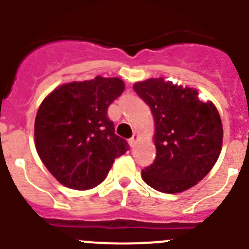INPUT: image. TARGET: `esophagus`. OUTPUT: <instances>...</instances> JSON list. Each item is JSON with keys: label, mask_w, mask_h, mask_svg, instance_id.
Instances as JSON below:
<instances>
[{"label": "esophagus", "mask_w": 249, "mask_h": 249, "mask_svg": "<svg viewBox=\"0 0 249 249\" xmlns=\"http://www.w3.org/2000/svg\"><path fill=\"white\" fill-rule=\"evenodd\" d=\"M138 138H139L138 134H134V135H132V138L129 140V142H130V145H131V147H134V146H135L136 141H138Z\"/></svg>", "instance_id": "1"}]
</instances>
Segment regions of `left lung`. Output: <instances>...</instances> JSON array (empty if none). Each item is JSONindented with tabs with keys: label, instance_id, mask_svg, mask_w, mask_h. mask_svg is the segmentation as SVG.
Here are the masks:
<instances>
[{
	"label": "left lung",
	"instance_id": "left-lung-1",
	"mask_svg": "<svg viewBox=\"0 0 249 249\" xmlns=\"http://www.w3.org/2000/svg\"><path fill=\"white\" fill-rule=\"evenodd\" d=\"M134 90L150 107L156 127V159L142 169V179L167 194L189 189L220 156L224 131L219 111L196 89L162 77L135 83Z\"/></svg>",
	"mask_w": 249,
	"mask_h": 249
}]
</instances>
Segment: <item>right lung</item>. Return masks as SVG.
<instances>
[{
    "label": "right lung",
    "instance_id": "right-lung-1",
    "mask_svg": "<svg viewBox=\"0 0 249 249\" xmlns=\"http://www.w3.org/2000/svg\"><path fill=\"white\" fill-rule=\"evenodd\" d=\"M124 90L119 78L60 86L39 107L34 124L39 157L65 187L86 190L106 179L114 160L129 150L109 120V106Z\"/></svg>",
    "mask_w": 249,
    "mask_h": 249
}]
</instances>
